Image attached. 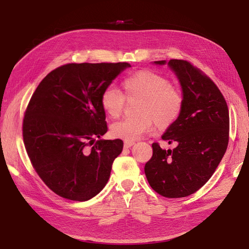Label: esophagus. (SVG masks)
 <instances>
[{"mask_svg":"<svg viewBox=\"0 0 249 249\" xmlns=\"http://www.w3.org/2000/svg\"><path fill=\"white\" fill-rule=\"evenodd\" d=\"M134 144H135V142H133V141H124V147L125 148H130Z\"/></svg>","mask_w":249,"mask_h":249,"instance_id":"34e87169","label":"esophagus"}]
</instances>
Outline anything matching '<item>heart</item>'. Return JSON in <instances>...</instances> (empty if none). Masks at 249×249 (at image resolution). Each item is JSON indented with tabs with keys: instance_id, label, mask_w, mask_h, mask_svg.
Segmentation results:
<instances>
[{
	"instance_id": "1",
	"label": "heart",
	"mask_w": 249,
	"mask_h": 249,
	"mask_svg": "<svg viewBox=\"0 0 249 249\" xmlns=\"http://www.w3.org/2000/svg\"><path fill=\"white\" fill-rule=\"evenodd\" d=\"M127 99H140L136 117H126L111 125L113 137L135 141L149 132L153 118L159 127H167L176 122L183 109L184 99L168 79L152 71H140L123 82ZM101 105L110 117L119 116L124 106V96L115 88H106L101 95Z\"/></svg>"
}]
</instances>
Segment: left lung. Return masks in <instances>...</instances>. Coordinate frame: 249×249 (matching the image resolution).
Wrapping results in <instances>:
<instances>
[{"instance_id":"1","label":"left lung","mask_w":249,"mask_h":249,"mask_svg":"<svg viewBox=\"0 0 249 249\" xmlns=\"http://www.w3.org/2000/svg\"><path fill=\"white\" fill-rule=\"evenodd\" d=\"M167 64L178 79L183 109L162 139L177 142L173 149L153 143V157L144 167L150 187L169 198L188 196L205 185L219 165L229 143L227 102L214 82L185 60L155 61Z\"/></svg>"}]
</instances>
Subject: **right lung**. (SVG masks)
I'll return each instance as SVG.
<instances>
[{"label": "right lung", "instance_id": "add662e5", "mask_svg": "<svg viewBox=\"0 0 249 249\" xmlns=\"http://www.w3.org/2000/svg\"><path fill=\"white\" fill-rule=\"evenodd\" d=\"M127 67L126 62L65 64L51 71L30 100L22 124L25 147L44 184L61 197L85 201L108 183L124 142L101 139L108 131L101 95Z\"/></svg>", "mask_w": 249, "mask_h": 249}]
</instances>
